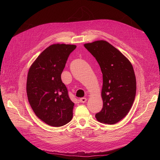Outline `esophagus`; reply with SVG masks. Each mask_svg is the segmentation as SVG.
Listing matches in <instances>:
<instances>
[{
    "label": "esophagus",
    "mask_w": 160,
    "mask_h": 160,
    "mask_svg": "<svg viewBox=\"0 0 160 160\" xmlns=\"http://www.w3.org/2000/svg\"><path fill=\"white\" fill-rule=\"evenodd\" d=\"M86 101H87V99L85 98H80L79 99V101L81 103H85L86 102Z\"/></svg>",
    "instance_id": "obj_1"
}]
</instances>
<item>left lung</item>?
I'll return each mask as SVG.
<instances>
[{
  "label": "left lung",
  "mask_w": 160,
  "mask_h": 160,
  "mask_svg": "<svg viewBox=\"0 0 160 160\" xmlns=\"http://www.w3.org/2000/svg\"><path fill=\"white\" fill-rule=\"evenodd\" d=\"M99 63L103 74V108L95 114L99 122L113 125L128 113L136 93L133 66L122 52L105 41L84 45Z\"/></svg>",
  "instance_id": "left-lung-1"
}]
</instances>
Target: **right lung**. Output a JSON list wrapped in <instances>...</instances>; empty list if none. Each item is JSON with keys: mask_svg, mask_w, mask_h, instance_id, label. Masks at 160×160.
I'll use <instances>...</instances> for the list:
<instances>
[{"mask_svg": "<svg viewBox=\"0 0 160 160\" xmlns=\"http://www.w3.org/2000/svg\"><path fill=\"white\" fill-rule=\"evenodd\" d=\"M76 47L65 44L49 46L38 55L28 72V102L37 117L51 126H62L72 118L74 103L61 76Z\"/></svg>", "mask_w": 160, "mask_h": 160, "instance_id": "add662e5", "label": "right lung"}]
</instances>
